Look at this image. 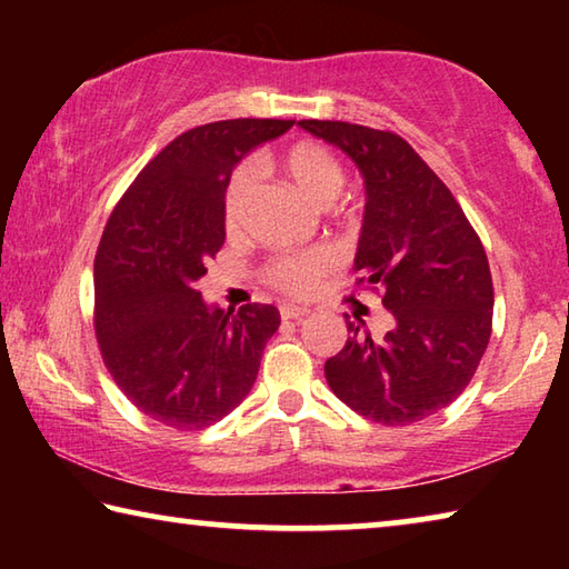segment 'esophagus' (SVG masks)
Instances as JSON below:
<instances>
[{
	"label": "esophagus",
	"mask_w": 569,
	"mask_h": 569,
	"mask_svg": "<svg viewBox=\"0 0 569 569\" xmlns=\"http://www.w3.org/2000/svg\"><path fill=\"white\" fill-rule=\"evenodd\" d=\"M308 313H311V311H308V308H303V306H281V319L283 321H301V319H306Z\"/></svg>",
	"instance_id": "obj_1"
}]
</instances>
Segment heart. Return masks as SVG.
I'll use <instances>...</instances> for the list:
<instances>
[{
	"mask_svg": "<svg viewBox=\"0 0 569 569\" xmlns=\"http://www.w3.org/2000/svg\"><path fill=\"white\" fill-rule=\"evenodd\" d=\"M278 166L286 172V178L293 182L296 190L316 206H329L339 196L346 180L339 158L329 148L319 146V142H296V146L288 148L278 158ZM250 192H253L250 170L238 168L228 178L223 192V220L228 230H233L240 223V218H243ZM333 266L336 256L329 248H311L301 250V253L276 256L266 268V278L278 291L291 296H308L333 271Z\"/></svg>",
	"mask_w": 569,
	"mask_h": 569,
	"instance_id": "b5f03b06",
	"label": "heart"
}]
</instances>
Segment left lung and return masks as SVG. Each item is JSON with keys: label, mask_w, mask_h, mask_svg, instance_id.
I'll use <instances>...</instances> for the list:
<instances>
[{"label": "left lung", "mask_w": 569, "mask_h": 569, "mask_svg": "<svg viewBox=\"0 0 569 569\" xmlns=\"http://www.w3.org/2000/svg\"><path fill=\"white\" fill-rule=\"evenodd\" d=\"M298 124L343 150L363 176L353 271L359 283L381 286L393 316L383 339H371L363 321H346L351 336L326 361V381L363 419L387 427L427 419L467 389L492 336L485 246L451 190L399 134L339 120Z\"/></svg>", "instance_id": "8db88e82"}]
</instances>
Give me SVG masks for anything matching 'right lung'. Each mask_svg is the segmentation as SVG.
<instances>
[{"label":"right lung","mask_w":569,"mask_h":569,"mask_svg":"<svg viewBox=\"0 0 569 569\" xmlns=\"http://www.w3.org/2000/svg\"><path fill=\"white\" fill-rule=\"evenodd\" d=\"M293 120H220L178 134L114 206L94 256V333L134 407L170 429L228 417L253 389L276 306H208L198 281L226 240L223 192Z\"/></svg>","instance_id":"right-lung-1"}]
</instances>
